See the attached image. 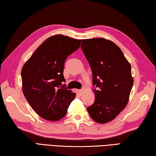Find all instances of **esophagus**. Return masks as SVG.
Listing matches in <instances>:
<instances>
[{"label":"esophagus","mask_w":156,"mask_h":156,"mask_svg":"<svg viewBox=\"0 0 156 156\" xmlns=\"http://www.w3.org/2000/svg\"><path fill=\"white\" fill-rule=\"evenodd\" d=\"M83 90H77V92H78V93H79V95H81L82 94H83Z\"/></svg>","instance_id":"obj_1"}]
</instances>
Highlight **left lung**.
<instances>
[{
  "label": "left lung",
  "mask_w": 156,
  "mask_h": 156,
  "mask_svg": "<svg viewBox=\"0 0 156 156\" xmlns=\"http://www.w3.org/2000/svg\"><path fill=\"white\" fill-rule=\"evenodd\" d=\"M81 48L96 87L95 101L87 112L99 124L112 121L128 104L134 83L130 64L118 46L103 38L82 40Z\"/></svg>",
  "instance_id": "8db88e82"
}]
</instances>
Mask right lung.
<instances>
[{"instance_id":"obj_1","label":"right lung","mask_w":156,"mask_h":156,"mask_svg":"<svg viewBox=\"0 0 156 156\" xmlns=\"http://www.w3.org/2000/svg\"><path fill=\"white\" fill-rule=\"evenodd\" d=\"M81 40L62 34L46 39L23 66V94L39 115L57 121L67 113L76 94L68 90L64 77L67 57L80 47Z\"/></svg>"}]
</instances>
